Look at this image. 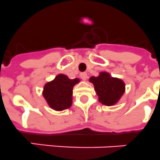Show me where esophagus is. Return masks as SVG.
I'll list each match as a JSON object with an SVG mask.
<instances>
[{
  "label": "esophagus",
  "instance_id": "obj_1",
  "mask_svg": "<svg viewBox=\"0 0 160 160\" xmlns=\"http://www.w3.org/2000/svg\"><path fill=\"white\" fill-rule=\"evenodd\" d=\"M80 77L82 78L84 80H85L88 78V74L86 72H82V73H80Z\"/></svg>",
  "mask_w": 160,
  "mask_h": 160
}]
</instances>
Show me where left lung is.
<instances>
[{"label":"left lung","instance_id":"1","mask_svg":"<svg viewBox=\"0 0 160 160\" xmlns=\"http://www.w3.org/2000/svg\"><path fill=\"white\" fill-rule=\"evenodd\" d=\"M89 81L94 85L99 102L106 106L115 104L125 90L123 80L111 77L107 72H101L97 77L92 76Z\"/></svg>","mask_w":160,"mask_h":160}]
</instances>
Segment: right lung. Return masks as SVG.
I'll use <instances>...</instances> for the list:
<instances>
[{
  "label": "right lung",
  "instance_id": "1",
  "mask_svg": "<svg viewBox=\"0 0 160 160\" xmlns=\"http://www.w3.org/2000/svg\"><path fill=\"white\" fill-rule=\"evenodd\" d=\"M80 79L71 80L63 74L58 75L53 80L44 87L43 96L49 107L56 111H63L72 106L73 86Z\"/></svg>",
  "mask_w": 160,
  "mask_h": 160
}]
</instances>
